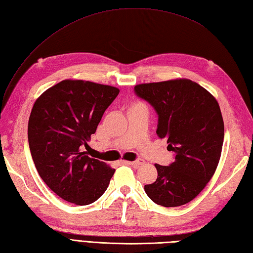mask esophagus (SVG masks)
<instances>
[{
    "instance_id": "1",
    "label": "esophagus",
    "mask_w": 253,
    "mask_h": 253,
    "mask_svg": "<svg viewBox=\"0 0 253 253\" xmlns=\"http://www.w3.org/2000/svg\"><path fill=\"white\" fill-rule=\"evenodd\" d=\"M125 165H129V166H132V167H140L142 164H143V160L142 159H138V160H134V161H124Z\"/></svg>"
}]
</instances>
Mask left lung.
Returning <instances> with one entry per match:
<instances>
[{
  "label": "left lung",
  "instance_id": "1",
  "mask_svg": "<svg viewBox=\"0 0 253 253\" xmlns=\"http://www.w3.org/2000/svg\"><path fill=\"white\" fill-rule=\"evenodd\" d=\"M134 93L156 111V133L167 139L168 151L174 153L169 166L155 165L156 182L144 190L161 206L188 203L210 182L221 155L224 125L218 102L188 79L139 84Z\"/></svg>",
  "mask_w": 253,
  "mask_h": 253
}]
</instances>
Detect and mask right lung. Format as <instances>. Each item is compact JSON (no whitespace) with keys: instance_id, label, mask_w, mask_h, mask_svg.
I'll use <instances>...</instances> for the list:
<instances>
[{"instance_id":"1","label":"right lung","mask_w":253,"mask_h":253,"mask_svg":"<svg viewBox=\"0 0 253 253\" xmlns=\"http://www.w3.org/2000/svg\"><path fill=\"white\" fill-rule=\"evenodd\" d=\"M120 89L89 81L64 80L38 98L28 138L38 174L63 200L88 205L107 190L115 172L82 152Z\"/></svg>"}]
</instances>
